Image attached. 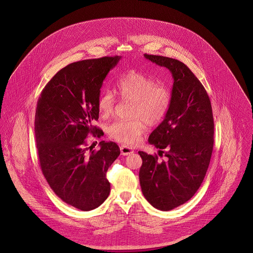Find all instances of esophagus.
I'll list each match as a JSON object with an SVG mask.
<instances>
[{
	"label": "esophagus",
	"mask_w": 253,
	"mask_h": 253,
	"mask_svg": "<svg viewBox=\"0 0 253 253\" xmlns=\"http://www.w3.org/2000/svg\"><path fill=\"white\" fill-rule=\"evenodd\" d=\"M120 149H121V154L123 155V156H127V155H130V154H132L134 151L131 149V148H129V147H127V146H121L120 147Z\"/></svg>",
	"instance_id": "34e87169"
}]
</instances>
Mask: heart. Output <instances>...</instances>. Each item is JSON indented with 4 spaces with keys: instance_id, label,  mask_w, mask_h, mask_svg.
I'll list each match as a JSON object with an SVG mask.
<instances>
[{
    "instance_id": "b5f03b06",
    "label": "heart",
    "mask_w": 253,
    "mask_h": 253,
    "mask_svg": "<svg viewBox=\"0 0 253 253\" xmlns=\"http://www.w3.org/2000/svg\"><path fill=\"white\" fill-rule=\"evenodd\" d=\"M116 93L122 101L131 102L127 121H116L108 126L109 135L125 144L138 142L146 124H159L170 105L171 94L164 84H156L151 77L137 71H128L121 76L116 84ZM97 107L103 118L110 117L115 108V97L110 90L100 93Z\"/></svg>"
}]
</instances>
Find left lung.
<instances>
[{"mask_svg":"<svg viewBox=\"0 0 253 253\" xmlns=\"http://www.w3.org/2000/svg\"><path fill=\"white\" fill-rule=\"evenodd\" d=\"M169 69L173 78L170 105L164 121L149 136V143L166 160L139 151V181L145 199L169 211L189 201L202 185L210 166L214 123L210 97L202 83L179 60L144 54Z\"/></svg>","mask_w":253,"mask_h":253,"instance_id":"1","label":"left lung"}]
</instances>
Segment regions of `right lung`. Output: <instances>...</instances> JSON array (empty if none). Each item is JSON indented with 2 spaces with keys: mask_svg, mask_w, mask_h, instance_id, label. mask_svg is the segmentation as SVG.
<instances>
[{
  "mask_svg": "<svg viewBox=\"0 0 253 253\" xmlns=\"http://www.w3.org/2000/svg\"><path fill=\"white\" fill-rule=\"evenodd\" d=\"M121 56L74 62L56 73L37 103L35 136L40 166L50 188L64 203L88 211L108 198L109 167L121 151L115 142L101 141L91 151L85 138L101 136L92 126L97 100L109 71Z\"/></svg>",
  "mask_w": 253,
  "mask_h": 253,
  "instance_id": "1",
  "label": "right lung"
}]
</instances>
